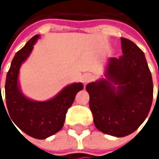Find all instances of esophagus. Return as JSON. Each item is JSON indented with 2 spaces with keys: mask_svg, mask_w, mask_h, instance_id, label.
Instances as JSON below:
<instances>
[{
  "mask_svg": "<svg viewBox=\"0 0 159 159\" xmlns=\"http://www.w3.org/2000/svg\"><path fill=\"white\" fill-rule=\"evenodd\" d=\"M93 79V77H92V75H90V74H84L83 76H82V82H83V84L85 85V84H87L88 83H90L91 81Z\"/></svg>",
  "mask_w": 159,
  "mask_h": 159,
  "instance_id": "1",
  "label": "esophagus"
}]
</instances>
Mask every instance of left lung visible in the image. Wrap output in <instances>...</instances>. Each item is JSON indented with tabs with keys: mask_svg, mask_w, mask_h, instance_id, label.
I'll return each instance as SVG.
<instances>
[{
	"mask_svg": "<svg viewBox=\"0 0 159 159\" xmlns=\"http://www.w3.org/2000/svg\"><path fill=\"white\" fill-rule=\"evenodd\" d=\"M122 54L110 58L105 78L88 84L89 108L100 132L116 137L131 134L144 121L153 101V81L143 52L121 38Z\"/></svg>",
	"mask_w": 159,
	"mask_h": 159,
	"instance_id": "left-lung-1",
	"label": "left lung"
}]
</instances>
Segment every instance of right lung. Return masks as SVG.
I'll return each instance as SVG.
<instances>
[{
    "label": "right lung",
    "mask_w": 159,
    "mask_h": 159,
    "mask_svg": "<svg viewBox=\"0 0 159 159\" xmlns=\"http://www.w3.org/2000/svg\"><path fill=\"white\" fill-rule=\"evenodd\" d=\"M39 38V35L34 36L14 57L6 76L5 100L9 116L22 132L36 139H46L62 128L66 112L84 85L82 83L69 84L47 101L32 100L22 93L18 82L20 67L29 57Z\"/></svg>",
    "instance_id": "add662e5"
}]
</instances>
